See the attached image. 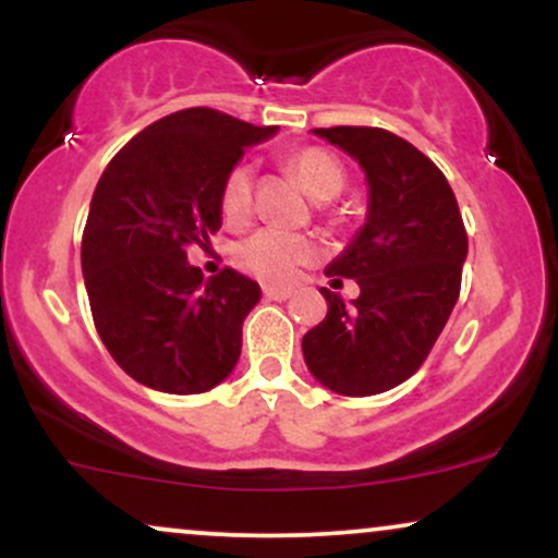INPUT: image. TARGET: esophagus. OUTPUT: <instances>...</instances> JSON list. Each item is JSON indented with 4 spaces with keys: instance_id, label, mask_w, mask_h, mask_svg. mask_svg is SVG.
Listing matches in <instances>:
<instances>
[{
    "instance_id": "esophagus-1",
    "label": "esophagus",
    "mask_w": 558,
    "mask_h": 558,
    "mask_svg": "<svg viewBox=\"0 0 558 558\" xmlns=\"http://www.w3.org/2000/svg\"><path fill=\"white\" fill-rule=\"evenodd\" d=\"M288 296H291V288L265 286V299H270V301H286Z\"/></svg>"
}]
</instances>
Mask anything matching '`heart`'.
Wrapping results in <instances>:
<instances>
[{
	"instance_id": "b5f03b06",
	"label": "heart",
	"mask_w": 558,
	"mask_h": 558,
	"mask_svg": "<svg viewBox=\"0 0 558 558\" xmlns=\"http://www.w3.org/2000/svg\"><path fill=\"white\" fill-rule=\"evenodd\" d=\"M288 168L304 185V191L315 202H330L345 189V170L330 151L317 149V146H306V149L293 151L288 157ZM252 196H254V175L252 165L239 162L222 181L220 204L222 215L230 222L246 220L252 213ZM315 257V243L306 235L286 233V230L262 228L243 239L233 252V262L239 270L254 278L267 280V283H288L296 278L299 267L312 262Z\"/></svg>"
}]
</instances>
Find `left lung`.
Segmentation results:
<instances>
[{
  "mask_svg": "<svg viewBox=\"0 0 558 558\" xmlns=\"http://www.w3.org/2000/svg\"><path fill=\"white\" fill-rule=\"evenodd\" d=\"M354 157L369 185L367 220L325 275L351 278L349 304L319 288L328 315L301 341L310 373L341 396H375L412 377L462 288L466 230L446 175L383 128H315ZM341 283V280H338Z\"/></svg>",
  "mask_w": 558,
  "mask_h": 558,
  "instance_id": "1",
  "label": "left lung"
}]
</instances>
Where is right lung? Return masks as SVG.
Here are the masks:
<instances>
[{"instance_id":"add662e5","label":"right lung","mask_w":558,"mask_h":558,"mask_svg":"<svg viewBox=\"0 0 558 558\" xmlns=\"http://www.w3.org/2000/svg\"><path fill=\"white\" fill-rule=\"evenodd\" d=\"M275 131L191 107L144 128L101 172L83 228V280L101 343L141 386L191 396L233 373L262 291L230 267L204 278L185 248L220 230L222 181Z\"/></svg>"}]
</instances>
